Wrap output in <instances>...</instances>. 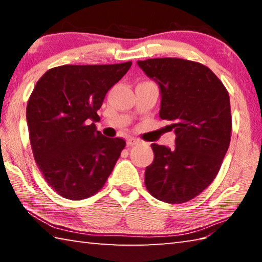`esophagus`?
<instances>
[{
	"mask_svg": "<svg viewBox=\"0 0 262 262\" xmlns=\"http://www.w3.org/2000/svg\"><path fill=\"white\" fill-rule=\"evenodd\" d=\"M139 143H141V141L139 139H136V137H128L127 139V144L130 145V147H133V145H137Z\"/></svg>",
	"mask_w": 262,
	"mask_h": 262,
	"instance_id": "esophagus-1",
	"label": "esophagus"
}]
</instances>
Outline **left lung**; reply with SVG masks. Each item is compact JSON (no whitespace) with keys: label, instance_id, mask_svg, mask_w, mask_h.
I'll return each mask as SVG.
<instances>
[{"label":"left lung","instance_id":"8db88e82","mask_svg":"<svg viewBox=\"0 0 262 262\" xmlns=\"http://www.w3.org/2000/svg\"><path fill=\"white\" fill-rule=\"evenodd\" d=\"M156 81L162 101L159 118L172 123L176 147L151 144L154 162L145 168V187L167 203H184L203 192L219 173L231 140L227 89L199 62L162 57L137 61Z\"/></svg>","mask_w":262,"mask_h":262}]
</instances>
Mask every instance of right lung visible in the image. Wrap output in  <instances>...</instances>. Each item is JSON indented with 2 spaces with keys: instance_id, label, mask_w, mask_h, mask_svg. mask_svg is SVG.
I'll use <instances>...</instances> for the list:
<instances>
[{
  "instance_id": "1",
  "label": "right lung",
  "mask_w": 262,
  "mask_h": 262,
  "mask_svg": "<svg viewBox=\"0 0 262 262\" xmlns=\"http://www.w3.org/2000/svg\"><path fill=\"white\" fill-rule=\"evenodd\" d=\"M130 66L64 64L35 84L26 106L31 148L43 178L61 196H92L120 157L125 140L104 136L95 122L107 91Z\"/></svg>"
}]
</instances>
